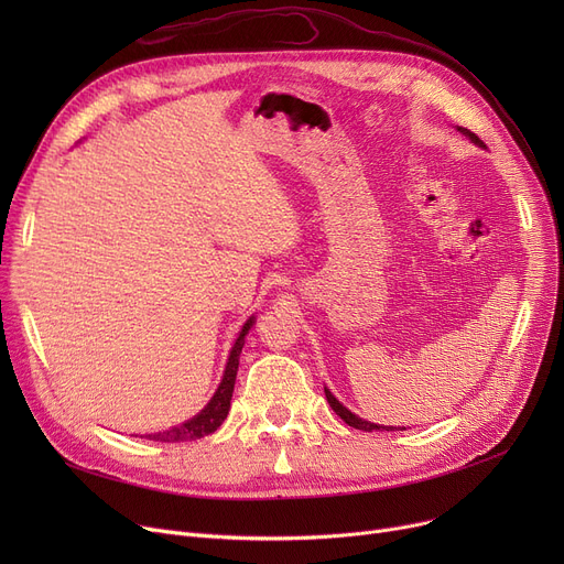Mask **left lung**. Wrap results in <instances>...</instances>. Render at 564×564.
I'll return each mask as SVG.
<instances>
[{"label": "left lung", "mask_w": 564, "mask_h": 564, "mask_svg": "<svg viewBox=\"0 0 564 564\" xmlns=\"http://www.w3.org/2000/svg\"><path fill=\"white\" fill-rule=\"evenodd\" d=\"M457 130H459L464 137H468L478 148H487V145L482 143V139L473 134L470 130L459 128V126H457ZM324 395H327V402L332 404V409L338 413V416H340L349 427H354V430H364V432H383V430H387V432H395V430H406V427H393V425H377V423H370V421H366V419H359L357 413H351L347 406H343V404L336 400V395H334L327 387H324Z\"/></svg>", "instance_id": "1"}]
</instances>
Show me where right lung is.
Returning a JSON list of instances; mask_svg holds the SVG:
<instances>
[{"instance_id": "right-lung-1", "label": "right lung", "mask_w": 564, "mask_h": 564, "mask_svg": "<svg viewBox=\"0 0 564 564\" xmlns=\"http://www.w3.org/2000/svg\"><path fill=\"white\" fill-rule=\"evenodd\" d=\"M256 324V317L251 315L245 327L240 332V336L235 338V345L230 347V354H228V361H226V370H224V377H221V383L217 387L215 395L210 398V402H207L194 419L175 425V427H169L164 432H153V434H143L141 438H151V441H162V443H177V441H196V438H203L207 434H213L228 416V409H230V398H232V389H235V377H237V366H240V354H242V347H245V338L249 334V329Z\"/></svg>"}]
</instances>
